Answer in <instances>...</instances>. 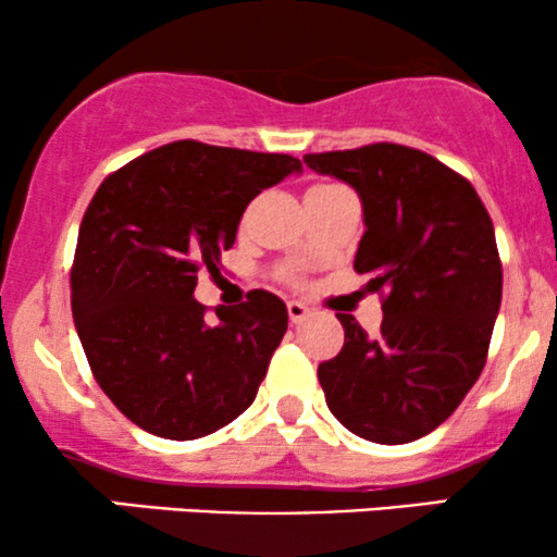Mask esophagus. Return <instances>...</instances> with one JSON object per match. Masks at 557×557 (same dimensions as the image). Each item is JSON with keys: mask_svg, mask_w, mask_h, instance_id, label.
I'll return each instance as SVG.
<instances>
[{"mask_svg": "<svg viewBox=\"0 0 557 557\" xmlns=\"http://www.w3.org/2000/svg\"><path fill=\"white\" fill-rule=\"evenodd\" d=\"M287 317H290L293 324L304 322L309 317V306H304L300 300H287Z\"/></svg>", "mask_w": 557, "mask_h": 557, "instance_id": "esophagus-1", "label": "esophagus"}]
</instances>
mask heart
<instances>
[{
  "label": "heart",
  "mask_w": 557,
  "mask_h": 557,
  "mask_svg": "<svg viewBox=\"0 0 557 557\" xmlns=\"http://www.w3.org/2000/svg\"><path fill=\"white\" fill-rule=\"evenodd\" d=\"M324 188H337V185H324V183H319V185H311L309 190H324ZM309 190H306V194H309Z\"/></svg>",
  "instance_id": "obj_1"
}]
</instances>
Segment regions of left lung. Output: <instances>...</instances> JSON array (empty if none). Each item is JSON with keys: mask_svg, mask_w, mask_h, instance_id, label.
<instances>
[{"mask_svg": "<svg viewBox=\"0 0 557 557\" xmlns=\"http://www.w3.org/2000/svg\"><path fill=\"white\" fill-rule=\"evenodd\" d=\"M311 170L359 190L363 238L354 270L380 293V332L337 314L343 350L319 385L345 430L403 445L437 430L487 361L503 264L487 207L461 172L421 149L369 144L306 154Z\"/></svg>", "mask_w": 557, "mask_h": 557, "instance_id": "8db88e82", "label": "left lung"}]
</instances>
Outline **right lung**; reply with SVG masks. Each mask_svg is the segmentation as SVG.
<instances>
[{
  "label": "right lung",
  "mask_w": 557,
  "mask_h": 557,
  "mask_svg": "<svg viewBox=\"0 0 557 557\" xmlns=\"http://www.w3.org/2000/svg\"><path fill=\"white\" fill-rule=\"evenodd\" d=\"M290 154L175 140L110 172L83 214L70 270L75 330L94 380L140 430L198 440L238 419L287 330L270 290L216 309L194 298Z\"/></svg>",
  "instance_id": "add662e5"
}]
</instances>
